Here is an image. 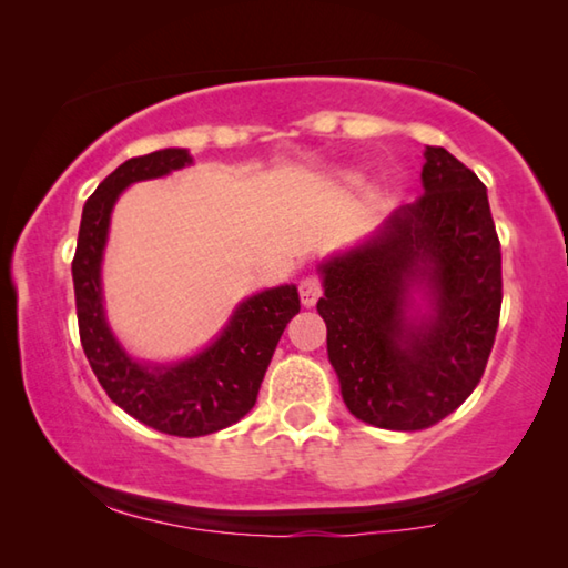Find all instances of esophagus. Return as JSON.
<instances>
[{
    "instance_id": "obj_1",
    "label": "esophagus",
    "mask_w": 568,
    "mask_h": 568,
    "mask_svg": "<svg viewBox=\"0 0 568 568\" xmlns=\"http://www.w3.org/2000/svg\"><path fill=\"white\" fill-rule=\"evenodd\" d=\"M323 295V283H321V277L318 275H305L303 281H301V301H303V305H315L318 303V297Z\"/></svg>"
}]
</instances>
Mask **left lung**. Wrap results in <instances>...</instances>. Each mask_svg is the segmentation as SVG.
<instances>
[{
	"mask_svg": "<svg viewBox=\"0 0 568 568\" xmlns=\"http://www.w3.org/2000/svg\"><path fill=\"white\" fill-rule=\"evenodd\" d=\"M423 195L321 265L328 358L348 410L388 430L436 426L484 376L501 315V243L486 185L426 148ZM423 290L428 316H413Z\"/></svg>",
	"mask_w": 568,
	"mask_h": 568,
	"instance_id": "obj_1",
	"label": "left lung"
}]
</instances>
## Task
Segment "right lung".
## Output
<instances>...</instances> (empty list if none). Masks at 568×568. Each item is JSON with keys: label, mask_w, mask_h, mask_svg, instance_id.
<instances>
[{"label": "right lung", "mask_w": 568, "mask_h": 568, "mask_svg": "<svg viewBox=\"0 0 568 568\" xmlns=\"http://www.w3.org/2000/svg\"><path fill=\"white\" fill-rule=\"evenodd\" d=\"M190 162L187 150L168 148L110 172L84 203L72 261L80 341L100 386L132 418L182 438L223 430L255 406L275 345L301 311L295 285L271 287L240 303L220 338L187 361L148 365L124 353L102 307L100 265L112 207L132 182L162 178Z\"/></svg>", "instance_id": "add662e5"}]
</instances>
